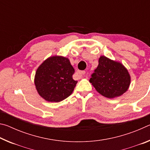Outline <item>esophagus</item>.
Returning <instances> with one entry per match:
<instances>
[{"mask_svg":"<svg viewBox=\"0 0 150 150\" xmlns=\"http://www.w3.org/2000/svg\"><path fill=\"white\" fill-rule=\"evenodd\" d=\"M78 74L81 76H83L85 74V71H79Z\"/></svg>","mask_w":150,"mask_h":150,"instance_id":"esophagus-1","label":"esophagus"}]
</instances>
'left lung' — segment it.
Instances as JSON below:
<instances>
[{
    "label": "left lung",
    "instance_id": "left-lung-1",
    "mask_svg": "<svg viewBox=\"0 0 150 150\" xmlns=\"http://www.w3.org/2000/svg\"><path fill=\"white\" fill-rule=\"evenodd\" d=\"M130 75L121 63L100 56L98 65L89 82L101 95L108 98L118 97L128 91Z\"/></svg>",
    "mask_w": 150,
    "mask_h": 150
}]
</instances>
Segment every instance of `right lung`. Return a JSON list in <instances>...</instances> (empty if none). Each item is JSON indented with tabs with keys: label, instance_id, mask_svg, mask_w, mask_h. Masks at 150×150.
I'll return each mask as SVG.
<instances>
[{
	"label": "right lung",
	"instance_id": "add662e5",
	"mask_svg": "<svg viewBox=\"0 0 150 150\" xmlns=\"http://www.w3.org/2000/svg\"><path fill=\"white\" fill-rule=\"evenodd\" d=\"M75 69L67 57H48L35 72L34 84L40 96L48 102L58 103L71 95L77 81L73 79Z\"/></svg>",
	"mask_w": 150,
	"mask_h": 150
}]
</instances>
